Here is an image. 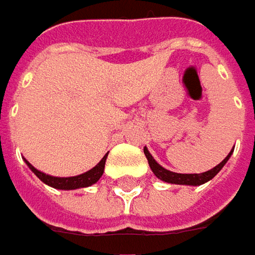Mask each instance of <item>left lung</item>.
Returning <instances> with one entry per match:
<instances>
[{
	"label": "left lung",
	"mask_w": 255,
	"mask_h": 255,
	"mask_svg": "<svg viewBox=\"0 0 255 255\" xmlns=\"http://www.w3.org/2000/svg\"><path fill=\"white\" fill-rule=\"evenodd\" d=\"M232 151H234V149H232ZM232 151L229 152V155H228L227 158H225L221 164H218L215 168H212V170L206 171V173L178 174V173H173V171H168V170H165V168H162V167L155 161L154 158H152V155L149 154V151H148L146 148H143V152H145V156L148 158L149 167H151L152 173H154L159 180L167 181V183H171V184H189V186H200V184H203V183H206V181L212 180L216 174L222 170V167L227 164V161L229 159V156H231V154H232Z\"/></svg>",
	"instance_id": "obj_1"
}]
</instances>
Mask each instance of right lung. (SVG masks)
Listing matches in <instances>:
<instances>
[{"instance_id":"right-lung-1","label":"right lung","mask_w":255,"mask_h":255,"mask_svg":"<svg viewBox=\"0 0 255 255\" xmlns=\"http://www.w3.org/2000/svg\"><path fill=\"white\" fill-rule=\"evenodd\" d=\"M106 158H107V154L103 156L100 162L91 168L90 171L87 173L80 174V175H75V177H52V175H46V174L40 173L39 170H36L28 161L27 165L30 167V170L33 173L36 174L43 183H46L47 186L50 187H55V189H62V190H74V189H81V187H88L94 183H97L100 180V177L104 173V164H106Z\"/></svg>"}]
</instances>
